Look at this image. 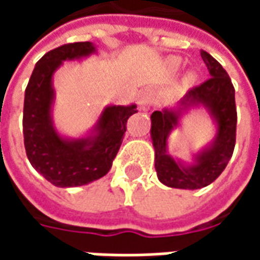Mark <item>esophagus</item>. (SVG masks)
<instances>
[{
    "label": "esophagus",
    "instance_id": "34e87169",
    "mask_svg": "<svg viewBox=\"0 0 260 260\" xmlns=\"http://www.w3.org/2000/svg\"><path fill=\"white\" fill-rule=\"evenodd\" d=\"M138 103H139V107L143 108V110H145V108L152 107L153 103H154V93H153L152 90H145L141 96H139Z\"/></svg>",
    "mask_w": 260,
    "mask_h": 260
}]
</instances>
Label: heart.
Listing matches in <instances>:
<instances>
[{"instance_id":"1","label":"heart","mask_w":260,"mask_h":260,"mask_svg":"<svg viewBox=\"0 0 260 260\" xmlns=\"http://www.w3.org/2000/svg\"><path fill=\"white\" fill-rule=\"evenodd\" d=\"M178 64H180V62H178L177 59H174V65H175V67H178ZM192 79H193V76H192V75H189V76H188V82H191Z\"/></svg>"}]
</instances>
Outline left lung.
<instances>
[{
    "label": "left lung",
    "mask_w": 260,
    "mask_h": 260,
    "mask_svg": "<svg viewBox=\"0 0 260 260\" xmlns=\"http://www.w3.org/2000/svg\"><path fill=\"white\" fill-rule=\"evenodd\" d=\"M210 78L186 91L180 107L205 106L217 122L216 141L196 156V163L184 167L167 154V138L178 125L180 110H163L152 114V141L154 146V167L160 182L170 188L199 189L212 184L227 167L233 156L237 135L235 90L229 74L217 59L201 51Z\"/></svg>",
    "instance_id": "8db88e82"
}]
</instances>
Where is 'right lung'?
Instances as JSON below:
<instances>
[{
	"label": "right lung",
	"mask_w": 260,
	"mask_h": 260,
	"mask_svg": "<svg viewBox=\"0 0 260 260\" xmlns=\"http://www.w3.org/2000/svg\"><path fill=\"white\" fill-rule=\"evenodd\" d=\"M94 53L90 42L68 43L37 61L25 90L23 142L26 156L37 173L59 188L80 186L107 174L124 139L126 122L138 113L135 104L104 108L97 134L86 139L67 141L55 132L50 117L54 90L53 74L62 61Z\"/></svg>",
	"instance_id": "obj_1"
}]
</instances>
